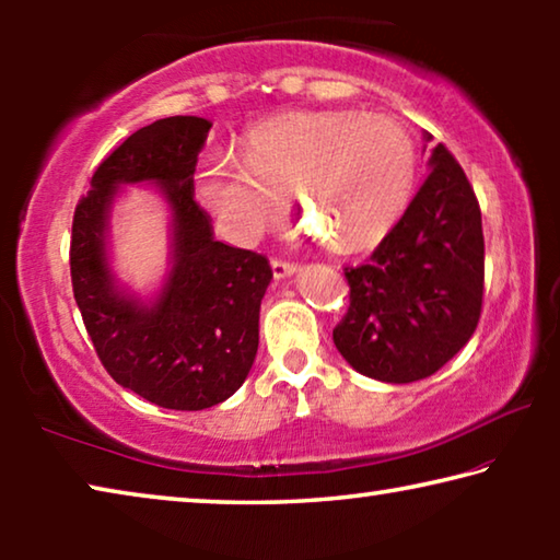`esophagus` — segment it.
Masks as SVG:
<instances>
[{
    "label": "esophagus",
    "mask_w": 560,
    "mask_h": 560,
    "mask_svg": "<svg viewBox=\"0 0 560 560\" xmlns=\"http://www.w3.org/2000/svg\"><path fill=\"white\" fill-rule=\"evenodd\" d=\"M299 267L293 261H283V259H271V271H273V277L277 279H287V277H291L293 271H296Z\"/></svg>",
    "instance_id": "1"
}]
</instances>
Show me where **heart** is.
Returning a JSON list of instances; mask_svg holds the SVG:
<instances>
[{
	"label": "heart",
	"mask_w": 560,
	"mask_h": 560,
	"mask_svg": "<svg viewBox=\"0 0 560 560\" xmlns=\"http://www.w3.org/2000/svg\"><path fill=\"white\" fill-rule=\"evenodd\" d=\"M417 150L400 122L358 110L289 113L246 136L244 160L207 158L197 195L236 242L277 224L296 195L303 222L338 252L390 232L410 202Z\"/></svg>",
	"instance_id": "1"
}]
</instances>
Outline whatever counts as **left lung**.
Returning a JSON list of instances; mask_svg holds the SVG:
<instances>
[{
  "label": "left lung",
  "mask_w": 560,
  "mask_h": 560,
  "mask_svg": "<svg viewBox=\"0 0 560 560\" xmlns=\"http://www.w3.org/2000/svg\"><path fill=\"white\" fill-rule=\"evenodd\" d=\"M430 167L371 259L343 269L350 303L334 343L358 373L383 383L438 373L467 346L481 316L485 232L477 195L442 143Z\"/></svg>",
  "instance_id": "8db88e82"
}]
</instances>
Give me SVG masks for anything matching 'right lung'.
<instances>
[{"label": "right lung", "instance_id": "right-lung-1", "mask_svg": "<svg viewBox=\"0 0 560 560\" xmlns=\"http://www.w3.org/2000/svg\"><path fill=\"white\" fill-rule=\"evenodd\" d=\"M212 122L160 118L132 132L91 177L71 226V287L98 360L118 385L167 410H205L240 390L259 348L267 257L217 242L195 202V165ZM155 182L174 210V271L143 307L105 261L107 210L120 184Z\"/></svg>", "mask_w": 560, "mask_h": 560}]
</instances>
